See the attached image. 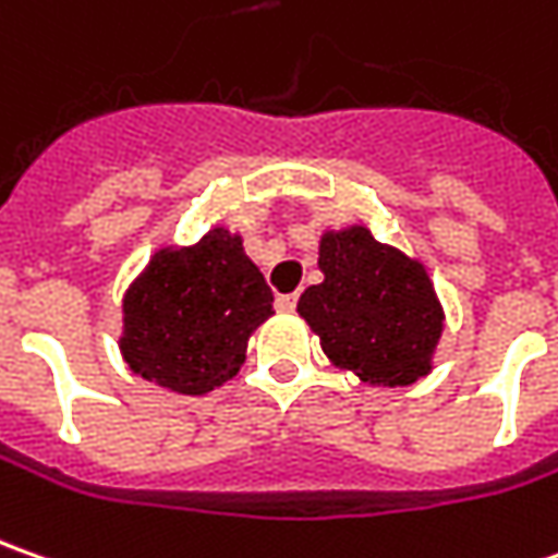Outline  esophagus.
Masks as SVG:
<instances>
[{"label": "esophagus", "mask_w": 558, "mask_h": 558, "mask_svg": "<svg viewBox=\"0 0 558 558\" xmlns=\"http://www.w3.org/2000/svg\"><path fill=\"white\" fill-rule=\"evenodd\" d=\"M278 312H293L296 308V293H287V296H278Z\"/></svg>", "instance_id": "obj_1"}]
</instances>
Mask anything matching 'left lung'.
Masks as SVG:
<instances>
[{"instance_id":"1","label":"left lung","mask_w":558,"mask_h":558,"mask_svg":"<svg viewBox=\"0 0 558 558\" xmlns=\"http://www.w3.org/2000/svg\"><path fill=\"white\" fill-rule=\"evenodd\" d=\"M324 280L299 296L296 312L333 364L364 383L411 386L429 374L441 337V305L420 262L374 241L367 228L324 234Z\"/></svg>"}]
</instances>
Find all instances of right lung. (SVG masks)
Masks as SVG:
<instances>
[{"instance_id":"add662e5","label":"right lung","mask_w":558,"mask_h":558,"mask_svg":"<svg viewBox=\"0 0 558 558\" xmlns=\"http://www.w3.org/2000/svg\"><path fill=\"white\" fill-rule=\"evenodd\" d=\"M271 302L241 238L225 228L187 250H160L123 299L125 364L172 392H209L241 371Z\"/></svg>"}]
</instances>
